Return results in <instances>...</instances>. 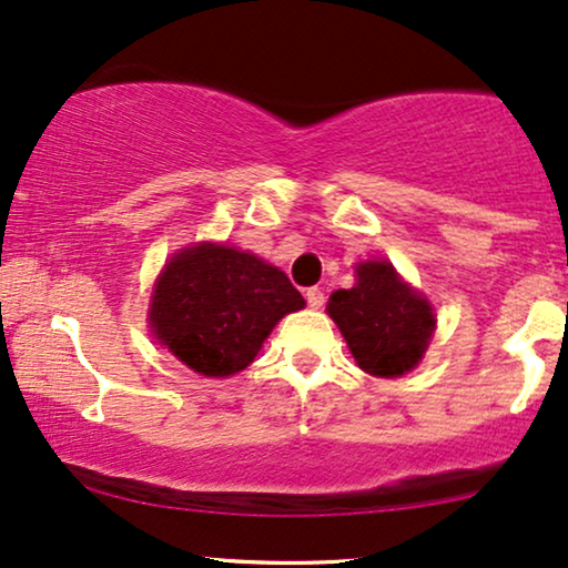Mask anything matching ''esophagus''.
<instances>
[{
    "label": "esophagus",
    "mask_w": 568,
    "mask_h": 568,
    "mask_svg": "<svg viewBox=\"0 0 568 568\" xmlns=\"http://www.w3.org/2000/svg\"><path fill=\"white\" fill-rule=\"evenodd\" d=\"M305 297H307V305L313 307V310H321L325 305V294L317 290V286H313V290H307Z\"/></svg>",
    "instance_id": "1"
}]
</instances>
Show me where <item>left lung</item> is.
<instances>
[{
  "mask_svg": "<svg viewBox=\"0 0 568 568\" xmlns=\"http://www.w3.org/2000/svg\"><path fill=\"white\" fill-rule=\"evenodd\" d=\"M325 310L356 364L375 377H400L414 369L437 325L429 300L387 261L356 263V284L333 292Z\"/></svg>",
  "mask_w": 568,
  "mask_h": 568,
  "instance_id": "8db88e82",
  "label": "left lung"
}]
</instances>
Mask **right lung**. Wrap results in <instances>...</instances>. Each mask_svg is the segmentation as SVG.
Returning <instances> with one entry per match:
<instances>
[{
    "mask_svg": "<svg viewBox=\"0 0 568 568\" xmlns=\"http://www.w3.org/2000/svg\"><path fill=\"white\" fill-rule=\"evenodd\" d=\"M305 307L284 271L230 245L199 243L165 263L150 300L158 344L204 377L245 369L284 315Z\"/></svg>",
    "mask_w": 568,
    "mask_h": 568,
    "instance_id": "add662e5",
    "label": "right lung"
}]
</instances>
